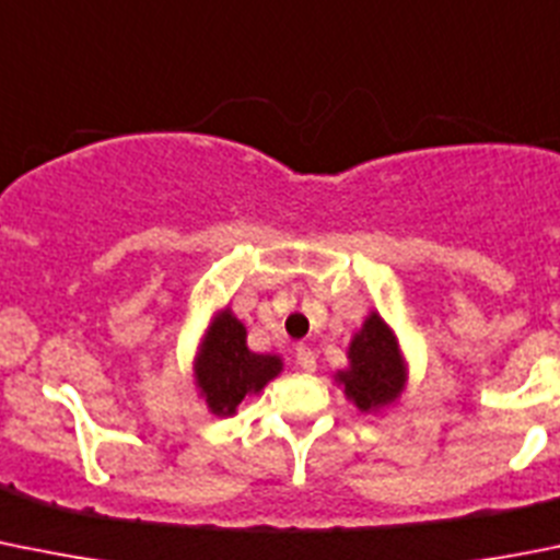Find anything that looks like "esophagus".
Segmentation results:
<instances>
[{
    "mask_svg": "<svg viewBox=\"0 0 560 560\" xmlns=\"http://www.w3.org/2000/svg\"><path fill=\"white\" fill-rule=\"evenodd\" d=\"M295 362H298V368L304 370V373H315V368H317L315 351H312V348H306V345H301V348L295 351Z\"/></svg>",
    "mask_w": 560,
    "mask_h": 560,
    "instance_id": "1",
    "label": "esophagus"
}]
</instances>
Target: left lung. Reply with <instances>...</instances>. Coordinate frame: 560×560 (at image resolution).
<instances>
[{
    "label": "left lung",
    "mask_w": 560,
    "mask_h": 560,
    "mask_svg": "<svg viewBox=\"0 0 560 560\" xmlns=\"http://www.w3.org/2000/svg\"><path fill=\"white\" fill-rule=\"evenodd\" d=\"M334 378L342 386L345 398L364 415H375L400 398L409 370L398 337L378 312L364 317L348 345V368L337 370Z\"/></svg>",
    "instance_id": "8db88e82"
}]
</instances>
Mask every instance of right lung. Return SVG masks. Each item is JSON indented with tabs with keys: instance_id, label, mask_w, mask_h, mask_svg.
Here are the masks:
<instances>
[{
	"instance_id": "add662e5",
	"label": "right lung",
	"mask_w": 560,
	"mask_h": 560,
	"mask_svg": "<svg viewBox=\"0 0 560 560\" xmlns=\"http://www.w3.org/2000/svg\"><path fill=\"white\" fill-rule=\"evenodd\" d=\"M245 337V326L226 306L212 317L198 345L192 378L198 395L215 417L237 415L245 395H259L284 368L276 353L250 351Z\"/></svg>"
}]
</instances>
